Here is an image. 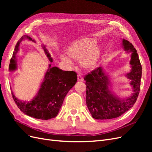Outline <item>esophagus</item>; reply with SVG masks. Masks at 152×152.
<instances>
[{
	"label": "esophagus",
	"instance_id": "1",
	"mask_svg": "<svg viewBox=\"0 0 152 152\" xmlns=\"http://www.w3.org/2000/svg\"><path fill=\"white\" fill-rule=\"evenodd\" d=\"M77 80H78V81H80V82H82L84 80V79H83V77H82L80 75H77Z\"/></svg>",
	"mask_w": 152,
	"mask_h": 152
}]
</instances>
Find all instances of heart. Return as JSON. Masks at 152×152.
<instances>
[{
	"instance_id": "obj_1",
	"label": "heart",
	"mask_w": 152,
	"mask_h": 152,
	"mask_svg": "<svg viewBox=\"0 0 152 152\" xmlns=\"http://www.w3.org/2000/svg\"><path fill=\"white\" fill-rule=\"evenodd\" d=\"M96 40L92 38H83L75 40L67 48L66 52L68 56L79 61L81 66L86 70H92L97 66L101 51L95 46ZM61 60L67 65L71 66L73 63L65 54H61Z\"/></svg>"
}]
</instances>
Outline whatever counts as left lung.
Listing matches in <instances>:
<instances>
[{
  "label": "left lung",
  "mask_w": 152,
  "mask_h": 152,
  "mask_svg": "<svg viewBox=\"0 0 152 152\" xmlns=\"http://www.w3.org/2000/svg\"><path fill=\"white\" fill-rule=\"evenodd\" d=\"M122 46L131 53V71L126 75L132 87L131 96L121 99L110 90L111 86L108 76L102 67H98L84 77L86 85V104L92 117L98 120L120 117L131 108L140 93L142 67L137 50L128 40H122Z\"/></svg>",
  "instance_id": "8db88e82"
}]
</instances>
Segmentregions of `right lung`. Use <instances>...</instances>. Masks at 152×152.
<instances>
[{
  "mask_svg": "<svg viewBox=\"0 0 152 152\" xmlns=\"http://www.w3.org/2000/svg\"><path fill=\"white\" fill-rule=\"evenodd\" d=\"M25 39L35 42L28 35H23L18 41L10 61V69L11 71L17 68L16 54L19 50L20 42ZM42 48L49 61L52 63L53 58L48 50L44 45H42ZM77 80V76L75 72L63 71L56 66L52 67L49 64L40 89L33 99L30 102H22L15 97L12 92V96L18 107L25 114L35 118L48 120L57 116L66 94Z\"/></svg>",
  "mask_w": 152,
  "mask_h": 152,
  "instance_id": "obj_1",
  "label": "right lung"
}]
</instances>
